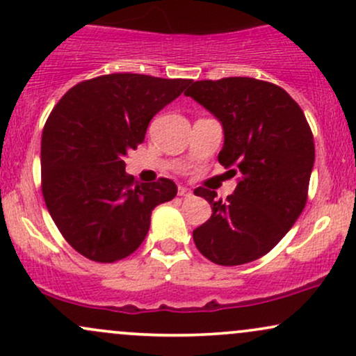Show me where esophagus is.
<instances>
[{"label":"esophagus","instance_id":"obj_1","mask_svg":"<svg viewBox=\"0 0 356 356\" xmlns=\"http://www.w3.org/2000/svg\"><path fill=\"white\" fill-rule=\"evenodd\" d=\"M192 194L191 192V189H187V187H179V195H181V197H189V195Z\"/></svg>","mask_w":356,"mask_h":356}]
</instances>
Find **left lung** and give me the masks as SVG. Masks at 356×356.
Instances as JSON below:
<instances>
[{
    "instance_id": "8db88e82",
    "label": "left lung",
    "mask_w": 356,
    "mask_h": 356,
    "mask_svg": "<svg viewBox=\"0 0 356 356\" xmlns=\"http://www.w3.org/2000/svg\"><path fill=\"white\" fill-rule=\"evenodd\" d=\"M184 95L220 122L218 161L231 177L239 175L224 202L214 191H194L212 207L211 218L192 232L195 246L220 266L259 259L305 209L314 142L303 110L281 87L248 76L194 81Z\"/></svg>"
}]
</instances>
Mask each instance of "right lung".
Masks as SVG:
<instances>
[{
  "label": "right lung",
  "mask_w": 356,
  "mask_h": 356,
  "mask_svg": "<svg viewBox=\"0 0 356 356\" xmlns=\"http://www.w3.org/2000/svg\"><path fill=\"white\" fill-rule=\"evenodd\" d=\"M191 80L112 73L68 90L42 136V186L51 219L81 256L113 263L145 239L155 206L172 201L170 179L138 182L124 157L145 138L155 113Z\"/></svg>",
  "instance_id": "right-lung-1"
}]
</instances>
